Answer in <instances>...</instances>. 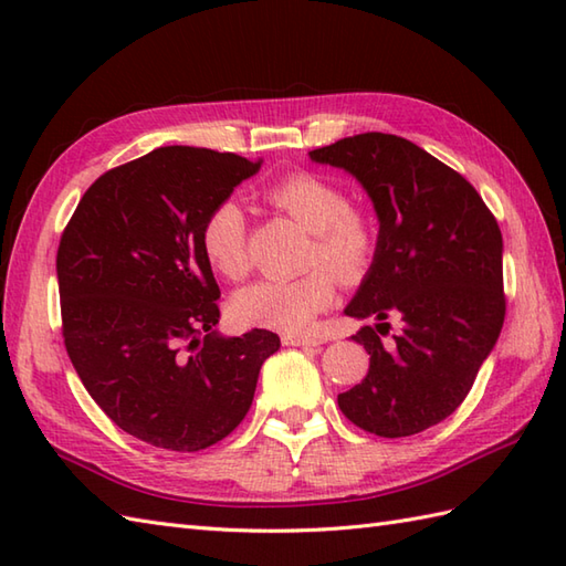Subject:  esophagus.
<instances>
[{
  "label": "esophagus",
  "instance_id": "obj_1",
  "mask_svg": "<svg viewBox=\"0 0 566 566\" xmlns=\"http://www.w3.org/2000/svg\"><path fill=\"white\" fill-rule=\"evenodd\" d=\"M282 343L292 347H318L323 345V338H318V335H284Z\"/></svg>",
  "mask_w": 566,
  "mask_h": 566
}]
</instances>
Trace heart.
<instances>
[{
	"mask_svg": "<svg viewBox=\"0 0 566 566\" xmlns=\"http://www.w3.org/2000/svg\"><path fill=\"white\" fill-rule=\"evenodd\" d=\"M268 201L311 233L306 268L296 280H264L233 298L238 321L280 333H304L335 298V276L350 284L377 252V223L347 189L316 172H292L268 189ZM199 245L209 268L228 282L248 274V221L240 203L221 199L203 216Z\"/></svg>",
	"mask_w": 566,
	"mask_h": 566,
	"instance_id": "obj_1",
	"label": "heart"
}]
</instances>
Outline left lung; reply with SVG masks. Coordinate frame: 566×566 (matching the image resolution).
Returning a JSON list of instances; mask_svg holds the SVG:
<instances>
[{"mask_svg":"<svg viewBox=\"0 0 566 566\" xmlns=\"http://www.w3.org/2000/svg\"><path fill=\"white\" fill-rule=\"evenodd\" d=\"M353 172L375 201V262L345 314L377 318L353 340L367 377L338 394L345 418L379 438H406L457 411L506 318L501 228L479 191L416 143L359 134L311 150ZM389 317L402 333L384 342Z\"/></svg>","mask_w":566,"mask_h":566,"instance_id":"8db88e82","label":"left lung"}]
</instances>
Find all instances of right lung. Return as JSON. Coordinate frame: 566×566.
Wrapping results in <instances>:
<instances>
[{"label":"right lung","instance_id":"right-lung-1","mask_svg":"<svg viewBox=\"0 0 566 566\" xmlns=\"http://www.w3.org/2000/svg\"><path fill=\"white\" fill-rule=\"evenodd\" d=\"M262 160L165 146L106 170L57 245L63 338L84 389L143 442L199 452L240 426L276 333L216 335L221 290L199 245L213 203Z\"/></svg>","mask_w":566,"mask_h":566}]
</instances>
